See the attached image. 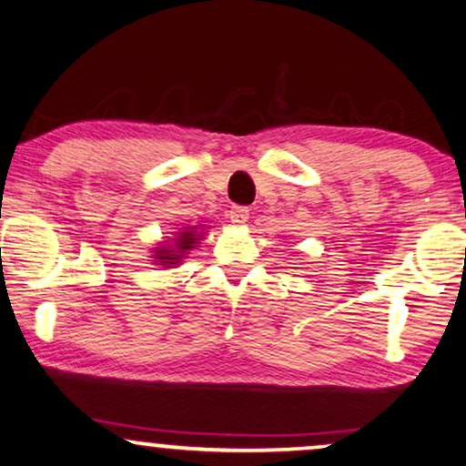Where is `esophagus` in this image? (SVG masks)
<instances>
[{
  "mask_svg": "<svg viewBox=\"0 0 466 466\" xmlns=\"http://www.w3.org/2000/svg\"><path fill=\"white\" fill-rule=\"evenodd\" d=\"M228 217L234 226H243V223H247V219H249V208H247V206H232V210H229Z\"/></svg>",
  "mask_w": 466,
  "mask_h": 466,
  "instance_id": "esophagus-1",
  "label": "esophagus"
}]
</instances>
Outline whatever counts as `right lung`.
I'll use <instances>...</instances> for the list:
<instances>
[{
  "label": "right lung",
  "instance_id": "right-lung-1",
  "mask_svg": "<svg viewBox=\"0 0 466 466\" xmlns=\"http://www.w3.org/2000/svg\"><path fill=\"white\" fill-rule=\"evenodd\" d=\"M204 226H189L180 228L178 232H174V238H165L157 247H152V260L158 267L165 268H176L182 260H187V253L196 249V245L204 238Z\"/></svg>",
  "mask_w": 466,
  "mask_h": 466
}]
</instances>
